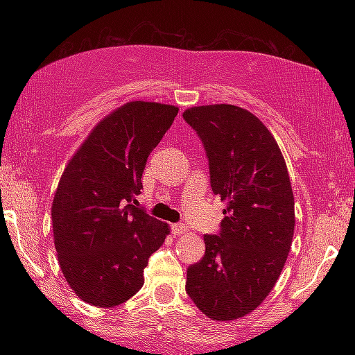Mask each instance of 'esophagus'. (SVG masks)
Here are the masks:
<instances>
[{
	"label": "esophagus",
	"mask_w": 355,
	"mask_h": 355,
	"mask_svg": "<svg viewBox=\"0 0 355 355\" xmlns=\"http://www.w3.org/2000/svg\"><path fill=\"white\" fill-rule=\"evenodd\" d=\"M186 232H188V228L184 227V224H172V233L175 236H182Z\"/></svg>",
	"instance_id": "obj_1"
}]
</instances>
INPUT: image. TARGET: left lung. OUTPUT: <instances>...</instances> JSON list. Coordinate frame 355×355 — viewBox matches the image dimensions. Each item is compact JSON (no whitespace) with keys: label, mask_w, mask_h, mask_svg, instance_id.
Returning a JSON list of instances; mask_svg holds the SVG:
<instances>
[{"label":"left lung","mask_w":355,"mask_h":355,"mask_svg":"<svg viewBox=\"0 0 355 355\" xmlns=\"http://www.w3.org/2000/svg\"><path fill=\"white\" fill-rule=\"evenodd\" d=\"M183 117L209 161L211 189L225 202L219 235L188 268L186 293L214 321L254 311L279 280L294 235V196L277 141L260 119L235 105L192 106Z\"/></svg>","instance_id":"8db88e82"}]
</instances>
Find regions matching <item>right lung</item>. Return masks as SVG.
<instances>
[{
    "mask_svg": "<svg viewBox=\"0 0 355 355\" xmlns=\"http://www.w3.org/2000/svg\"><path fill=\"white\" fill-rule=\"evenodd\" d=\"M178 107L128 101L107 114L69 159L51 205L59 266L94 307L127 302L144 285L148 257L171 227L133 205L147 158Z\"/></svg>",
    "mask_w": 355,
    "mask_h": 355,
    "instance_id": "add662e5",
    "label": "right lung"
}]
</instances>
